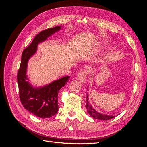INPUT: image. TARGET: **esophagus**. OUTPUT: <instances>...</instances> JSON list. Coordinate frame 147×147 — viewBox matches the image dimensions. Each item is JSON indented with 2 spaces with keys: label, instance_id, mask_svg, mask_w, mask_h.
Here are the masks:
<instances>
[{
  "label": "esophagus",
  "instance_id": "34e87169",
  "mask_svg": "<svg viewBox=\"0 0 147 147\" xmlns=\"http://www.w3.org/2000/svg\"><path fill=\"white\" fill-rule=\"evenodd\" d=\"M88 74V72L86 70L81 69L78 74V79L79 80L80 82L83 84L85 83L86 82V78L87 77V75Z\"/></svg>",
  "mask_w": 147,
  "mask_h": 147
}]
</instances>
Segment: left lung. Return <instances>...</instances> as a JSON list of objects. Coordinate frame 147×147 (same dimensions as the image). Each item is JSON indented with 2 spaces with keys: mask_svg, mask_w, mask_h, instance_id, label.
Returning <instances> with one entry per match:
<instances>
[{
  "mask_svg": "<svg viewBox=\"0 0 147 147\" xmlns=\"http://www.w3.org/2000/svg\"><path fill=\"white\" fill-rule=\"evenodd\" d=\"M86 109L87 110V112L90 115L91 117L94 119H99V120H109L110 119H112L115 118V116H111V115H108L105 114H102L99 112H97L96 110H95L92 107V106L90 104V102L88 101V94L87 93L86 95Z\"/></svg>",
  "mask_w": 147,
  "mask_h": 147,
  "instance_id": "8db88e82",
  "label": "left lung"
}]
</instances>
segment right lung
<instances>
[{
  "instance_id": "add662e5",
  "label": "right lung",
  "mask_w": 147,
  "mask_h": 147,
  "mask_svg": "<svg viewBox=\"0 0 147 147\" xmlns=\"http://www.w3.org/2000/svg\"><path fill=\"white\" fill-rule=\"evenodd\" d=\"M60 26L44 30L37 34L22 53L20 67L17 75L20 98L24 107L35 116L49 118L58 111L57 96L60 89L68 82L70 77L66 76L42 87H34L27 76L28 62L37 50L38 44L61 29Z\"/></svg>"
}]
</instances>
